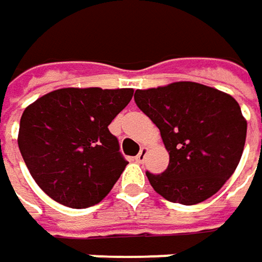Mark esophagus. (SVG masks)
<instances>
[{
	"label": "esophagus",
	"instance_id": "esophagus-1",
	"mask_svg": "<svg viewBox=\"0 0 262 262\" xmlns=\"http://www.w3.org/2000/svg\"><path fill=\"white\" fill-rule=\"evenodd\" d=\"M147 147H141V150H140V153L136 156V162L137 163H143L144 160H146V156H147Z\"/></svg>",
	"mask_w": 262,
	"mask_h": 262
}]
</instances>
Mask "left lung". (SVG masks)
Listing matches in <instances>:
<instances>
[{"label":"left lung","instance_id":"8db88e82","mask_svg":"<svg viewBox=\"0 0 262 262\" xmlns=\"http://www.w3.org/2000/svg\"><path fill=\"white\" fill-rule=\"evenodd\" d=\"M137 106L159 128L169 166L147 172L150 185L172 203L194 206L214 195L244 153L247 119L236 100L194 81L137 90Z\"/></svg>","mask_w":262,"mask_h":262}]
</instances>
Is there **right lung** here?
I'll return each instance as SVG.
<instances>
[{"label":"right lung","mask_w":262,"mask_h":262,"mask_svg":"<svg viewBox=\"0 0 262 262\" xmlns=\"http://www.w3.org/2000/svg\"><path fill=\"white\" fill-rule=\"evenodd\" d=\"M133 89L66 87L27 106L20 119L18 148L39 188L71 208L105 198L128 165L107 125Z\"/></svg>","instance_id":"add662e5"}]
</instances>
